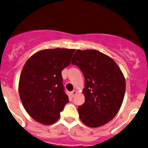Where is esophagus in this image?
<instances>
[{
    "label": "esophagus",
    "mask_w": 148,
    "mask_h": 148,
    "mask_svg": "<svg viewBox=\"0 0 148 148\" xmlns=\"http://www.w3.org/2000/svg\"><path fill=\"white\" fill-rule=\"evenodd\" d=\"M76 94H77V91H76V90H73V91L71 92V95L72 97H74Z\"/></svg>",
    "instance_id": "esophagus-1"
}]
</instances>
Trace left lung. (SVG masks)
I'll use <instances>...</instances> for the list:
<instances>
[{
    "instance_id": "left-lung-1",
    "label": "left lung",
    "mask_w": 148,
    "mask_h": 148,
    "mask_svg": "<svg viewBox=\"0 0 148 148\" xmlns=\"http://www.w3.org/2000/svg\"><path fill=\"white\" fill-rule=\"evenodd\" d=\"M71 64L82 71L85 101L78 107L84 124L98 127L112 119L121 108L125 93V79L115 61L96 50H78Z\"/></svg>"
}]
</instances>
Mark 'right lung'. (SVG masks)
I'll use <instances>...</instances> for the list:
<instances>
[{
	"label": "right lung",
	"instance_id": "add662e5",
	"mask_svg": "<svg viewBox=\"0 0 148 148\" xmlns=\"http://www.w3.org/2000/svg\"><path fill=\"white\" fill-rule=\"evenodd\" d=\"M74 49L42 50L30 57L23 67L18 84L21 101L35 121L49 125L58 121L69 103L61 71L71 62Z\"/></svg>",
	"mask_w": 148,
	"mask_h": 148
}]
</instances>
